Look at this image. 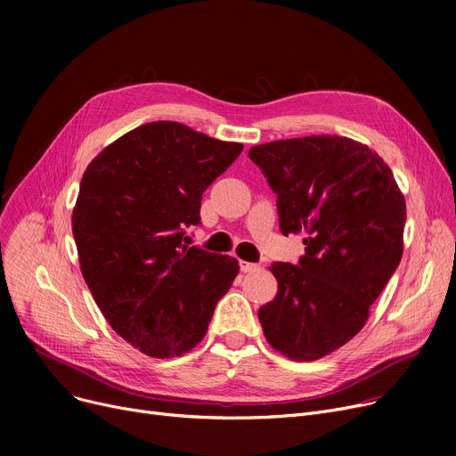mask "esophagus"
I'll list each match as a JSON object with an SVG mask.
<instances>
[{
  "label": "esophagus",
  "instance_id": "1",
  "mask_svg": "<svg viewBox=\"0 0 456 456\" xmlns=\"http://www.w3.org/2000/svg\"><path fill=\"white\" fill-rule=\"evenodd\" d=\"M258 268V265H253V262H246V260H240V270L244 272V273H248V272H255Z\"/></svg>",
  "mask_w": 456,
  "mask_h": 456
}]
</instances>
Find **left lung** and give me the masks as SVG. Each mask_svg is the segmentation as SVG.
<instances>
[{
    "label": "left lung",
    "instance_id": "left-lung-1",
    "mask_svg": "<svg viewBox=\"0 0 456 456\" xmlns=\"http://www.w3.org/2000/svg\"><path fill=\"white\" fill-rule=\"evenodd\" d=\"M249 159L277 194L281 232H305L299 265L275 262L277 296L258 308L265 337L292 361H318L368 322L403 255L406 205L388 164L337 134L275 140Z\"/></svg>",
    "mask_w": 456,
    "mask_h": 456
}]
</instances>
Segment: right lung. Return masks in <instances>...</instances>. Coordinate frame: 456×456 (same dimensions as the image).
I'll use <instances>...</instances> for the list:
<instances>
[{
  "mask_svg": "<svg viewBox=\"0 0 456 456\" xmlns=\"http://www.w3.org/2000/svg\"><path fill=\"white\" fill-rule=\"evenodd\" d=\"M177 122L114 140L83 174L71 214L81 272L110 327L153 358L196 347L238 260L186 246L203 191L242 153Z\"/></svg>",
  "mask_w": 456,
  "mask_h": 456,
  "instance_id": "add662e5",
  "label": "right lung"
}]
</instances>
